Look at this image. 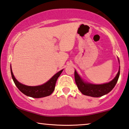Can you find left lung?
<instances>
[{"instance_id":"obj_1","label":"left lung","mask_w":129,"mask_h":129,"mask_svg":"<svg viewBox=\"0 0 129 129\" xmlns=\"http://www.w3.org/2000/svg\"><path fill=\"white\" fill-rule=\"evenodd\" d=\"M119 61V59L118 58ZM120 75V68L116 76L109 83L101 84H94L84 82L78 73L75 71V80L78 89L85 95L93 97H99L104 95L112 90L118 82Z\"/></svg>"}]
</instances>
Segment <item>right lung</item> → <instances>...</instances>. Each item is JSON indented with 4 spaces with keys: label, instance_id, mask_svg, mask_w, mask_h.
<instances>
[{
    "label": "right lung",
    "instance_id": "obj_1",
    "mask_svg": "<svg viewBox=\"0 0 129 129\" xmlns=\"http://www.w3.org/2000/svg\"><path fill=\"white\" fill-rule=\"evenodd\" d=\"M10 70L13 81H14L15 86H17L19 90H20L25 95L33 98L45 97L52 94L54 90L55 83H56L57 79L63 71V70H62L59 71L56 74H55L50 79L48 80L46 83H44L43 84L36 86H29L20 83L15 78L14 75L13 74L11 66Z\"/></svg>",
    "mask_w": 129,
    "mask_h": 129
}]
</instances>
